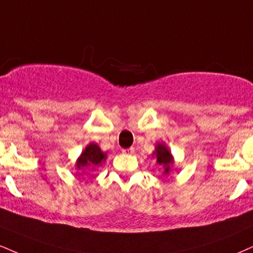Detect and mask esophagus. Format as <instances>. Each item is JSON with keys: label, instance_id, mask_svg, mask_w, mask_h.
<instances>
[{"label": "esophagus", "instance_id": "34e87169", "mask_svg": "<svg viewBox=\"0 0 253 253\" xmlns=\"http://www.w3.org/2000/svg\"><path fill=\"white\" fill-rule=\"evenodd\" d=\"M123 153L124 154H133L134 153V147L127 148V150H123Z\"/></svg>", "mask_w": 253, "mask_h": 253}]
</instances>
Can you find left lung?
Segmentation results:
<instances>
[{"mask_svg":"<svg viewBox=\"0 0 253 253\" xmlns=\"http://www.w3.org/2000/svg\"><path fill=\"white\" fill-rule=\"evenodd\" d=\"M153 156L156 157L157 164L163 166L164 174H169L173 165V157L167 146L165 144H158L156 146V151L153 152Z\"/></svg>","mask_w":253,"mask_h":253,"instance_id":"1","label":"left lung"}]
</instances>
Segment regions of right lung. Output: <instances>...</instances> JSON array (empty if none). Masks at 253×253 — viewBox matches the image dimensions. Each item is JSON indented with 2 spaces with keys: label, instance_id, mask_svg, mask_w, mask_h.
I'll return each mask as SVG.
<instances>
[{
  "label": "right lung",
  "instance_id": "1",
  "mask_svg": "<svg viewBox=\"0 0 253 253\" xmlns=\"http://www.w3.org/2000/svg\"><path fill=\"white\" fill-rule=\"evenodd\" d=\"M106 153H103L101 148L96 144H89L82 152L77 161L78 169H84L88 167H97L106 160Z\"/></svg>",
  "mask_w": 253,
  "mask_h": 253
}]
</instances>
